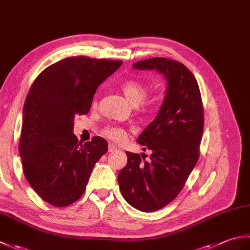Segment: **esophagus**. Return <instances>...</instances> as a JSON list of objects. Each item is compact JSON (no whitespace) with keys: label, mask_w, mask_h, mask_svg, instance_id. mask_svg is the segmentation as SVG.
Segmentation results:
<instances>
[{"label":"esophagus","mask_w":250,"mask_h":250,"mask_svg":"<svg viewBox=\"0 0 250 250\" xmlns=\"http://www.w3.org/2000/svg\"><path fill=\"white\" fill-rule=\"evenodd\" d=\"M116 150H117V147L115 145H113V144L108 145V151L109 152H113V151H116Z\"/></svg>","instance_id":"obj_1"}]
</instances>
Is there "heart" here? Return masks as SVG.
Masks as SVG:
<instances>
[{
    "label": "heart",
    "instance_id": "heart-1",
    "mask_svg": "<svg viewBox=\"0 0 250 250\" xmlns=\"http://www.w3.org/2000/svg\"><path fill=\"white\" fill-rule=\"evenodd\" d=\"M120 88L132 105L137 106L140 108H146L144 100L148 94V86L144 82L139 81V79H128V81L121 83ZM93 105H97V101H94ZM101 134L105 139L114 143H122L128 136V130L119 125H108L104 126L101 131Z\"/></svg>",
    "mask_w": 250,
    "mask_h": 250
}]
</instances>
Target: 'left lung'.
Segmentation results:
<instances>
[{"label":"left lung","instance_id":"obj_1","mask_svg":"<svg viewBox=\"0 0 250 250\" xmlns=\"http://www.w3.org/2000/svg\"><path fill=\"white\" fill-rule=\"evenodd\" d=\"M133 67L157 70L167 81L160 110L137 139L143 149L151 150L149 160L145 153L126 151L128 162L118 175L125 200L136 209L151 213L176 198L198 162L204 109L198 82L183 63L156 57Z\"/></svg>","mask_w":250,"mask_h":250}]
</instances>
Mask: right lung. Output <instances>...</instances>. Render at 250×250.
Masks as SVG:
<instances>
[{"instance_id":"add662e5","label":"right lung","mask_w":250,"mask_h":250,"mask_svg":"<svg viewBox=\"0 0 250 250\" xmlns=\"http://www.w3.org/2000/svg\"><path fill=\"white\" fill-rule=\"evenodd\" d=\"M122 61L70 57L46 67L26 95L19 152L24 176L35 192L57 207L83 194L94 164L107 152L100 136L82 145L74 118L86 115L100 83Z\"/></svg>"}]
</instances>
